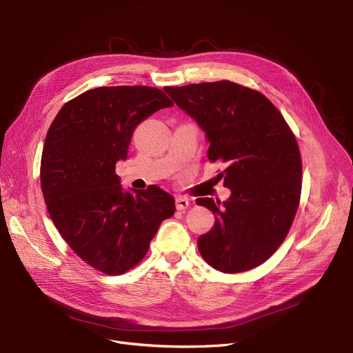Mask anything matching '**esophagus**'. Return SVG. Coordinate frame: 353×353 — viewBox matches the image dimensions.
<instances>
[{"label": "esophagus", "instance_id": "1", "mask_svg": "<svg viewBox=\"0 0 353 353\" xmlns=\"http://www.w3.org/2000/svg\"><path fill=\"white\" fill-rule=\"evenodd\" d=\"M190 206V200L188 199V197H177L176 199V208H177V210H186Z\"/></svg>", "mask_w": 353, "mask_h": 353}]
</instances>
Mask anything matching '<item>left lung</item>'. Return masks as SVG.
I'll return each instance as SVG.
<instances>
[{
    "instance_id": "left-lung-1",
    "label": "left lung",
    "mask_w": 353,
    "mask_h": 353,
    "mask_svg": "<svg viewBox=\"0 0 353 353\" xmlns=\"http://www.w3.org/2000/svg\"><path fill=\"white\" fill-rule=\"evenodd\" d=\"M164 91L206 133L209 160L228 163L219 176L230 197L196 200L216 214L213 229L197 239L201 257L225 273L262 265L282 245L301 200L302 160L292 130L263 94L228 80Z\"/></svg>"
}]
</instances>
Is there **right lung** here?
<instances>
[{
	"label": "right lung",
	"mask_w": 353,
	"mask_h": 353,
	"mask_svg": "<svg viewBox=\"0 0 353 353\" xmlns=\"http://www.w3.org/2000/svg\"><path fill=\"white\" fill-rule=\"evenodd\" d=\"M172 100L154 87L88 90L63 105L41 156V189L52 223L85 263L121 274L145 256L174 199L159 186L124 190L116 174L136 127Z\"/></svg>",
	"instance_id": "right-lung-1"
}]
</instances>
